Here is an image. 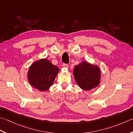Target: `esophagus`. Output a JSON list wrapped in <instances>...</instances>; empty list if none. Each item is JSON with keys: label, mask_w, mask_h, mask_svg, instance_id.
I'll list each match as a JSON object with an SVG mask.
<instances>
[{"label": "esophagus", "mask_w": 133, "mask_h": 133, "mask_svg": "<svg viewBox=\"0 0 133 133\" xmlns=\"http://www.w3.org/2000/svg\"><path fill=\"white\" fill-rule=\"evenodd\" d=\"M63 66H64V67H65V68H68V64H63Z\"/></svg>", "instance_id": "esophagus-1"}]
</instances>
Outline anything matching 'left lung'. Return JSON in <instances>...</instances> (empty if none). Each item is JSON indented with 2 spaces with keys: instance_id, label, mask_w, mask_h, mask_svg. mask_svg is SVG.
<instances>
[{
  "instance_id": "obj_1",
  "label": "left lung",
  "mask_w": 133,
  "mask_h": 133,
  "mask_svg": "<svg viewBox=\"0 0 133 133\" xmlns=\"http://www.w3.org/2000/svg\"><path fill=\"white\" fill-rule=\"evenodd\" d=\"M74 75L78 85L85 91L98 86L101 82V70L98 66L83 61L76 65Z\"/></svg>"
}]
</instances>
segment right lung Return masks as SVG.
<instances>
[{"label":"right lung","mask_w":133,"mask_h":133,"mask_svg":"<svg viewBox=\"0 0 133 133\" xmlns=\"http://www.w3.org/2000/svg\"><path fill=\"white\" fill-rule=\"evenodd\" d=\"M59 68L44 58L35 61L30 66L28 73L29 83L40 91H46L53 85Z\"/></svg>","instance_id":"add662e5"}]
</instances>
